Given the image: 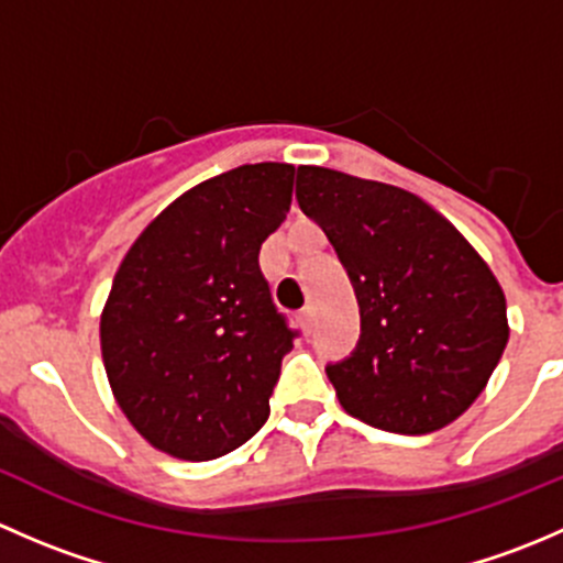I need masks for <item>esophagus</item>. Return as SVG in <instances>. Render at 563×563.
Returning a JSON list of instances; mask_svg holds the SVG:
<instances>
[{"label":"esophagus","instance_id":"1","mask_svg":"<svg viewBox=\"0 0 563 563\" xmlns=\"http://www.w3.org/2000/svg\"><path fill=\"white\" fill-rule=\"evenodd\" d=\"M299 323H302L305 332H310V327H313V308H310V305L299 310Z\"/></svg>","mask_w":563,"mask_h":563}]
</instances>
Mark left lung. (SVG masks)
I'll list each match as a JSON object with an SVG mask.
<instances>
[{
	"label": "left lung",
	"mask_w": 563,
	"mask_h": 563,
	"mask_svg": "<svg viewBox=\"0 0 563 563\" xmlns=\"http://www.w3.org/2000/svg\"><path fill=\"white\" fill-rule=\"evenodd\" d=\"M297 201L332 242L360 302L354 354L327 367L340 406L402 435L455 422L509 340L507 299L485 258L402 187L299 166Z\"/></svg>",
	"instance_id": "8db88e82"
}]
</instances>
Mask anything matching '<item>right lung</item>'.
<instances>
[{"label": "right lung", "instance_id": "add662e5", "mask_svg": "<svg viewBox=\"0 0 563 563\" xmlns=\"http://www.w3.org/2000/svg\"><path fill=\"white\" fill-rule=\"evenodd\" d=\"M288 163L212 176L128 250L100 316L108 384L128 422L179 460L229 455L258 433L294 349L258 250L291 207Z\"/></svg>", "mask_w": 563, "mask_h": 563}]
</instances>
